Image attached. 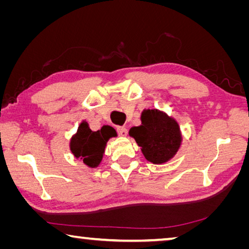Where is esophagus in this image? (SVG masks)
<instances>
[{
	"label": "esophagus",
	"mask_w": 249,
	"mask_h": 249,
	"mask_svg": "<svg viewBox=\"0 0 249 249\" xmlns=\"http://www.w3.org/2000/svg\"><path fill=\"white\" fill-rule=\"evenodd\" d=\"M116 130H117V133H119L120 136H122V137H124L127 135V128L124 127V126H119V127L116 128Z\"/></svg>",
	"instance_id": "34e87169"
}]
</instances>
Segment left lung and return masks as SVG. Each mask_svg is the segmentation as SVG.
Masks as SVG:
<instances>
[{"label":"left lung","mask_w":249,"mask_h":249,"mask_svg":"<svg viewBox=\"0 0 249 249\" xmlns=\"http://www.w3.org/2000/svg\"><path fill=\"white\" fill-rule=\"evenodd\" d=\"M142 124L129 129V136L136 141L144 157L154 165L169 161L182 142L180 126L174 117L157 108L144 109Z\"/></svg>","instance_id":"obj_1"}]
</instances>
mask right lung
I'll return each mask as SVG.
<instances>
[{"label":"right lung","mask_w":249,"mask_h":249,"mask_svg":"<svg viewBox=\"0 0 249 249\" xmlns=\"http://www.w3.org/2000/svg\"><path fill=\"white\" fill-rule=\"evenodd\" d=\"M117 136L115 129L104 125L100 130L93 132L88 122L80 123L77 133L70 140V150L77 159L83 160L84 165L96 168L102 161L105 147L109 138Z\"/></svg>","instance_id":"add662e5"}]
</instances>
